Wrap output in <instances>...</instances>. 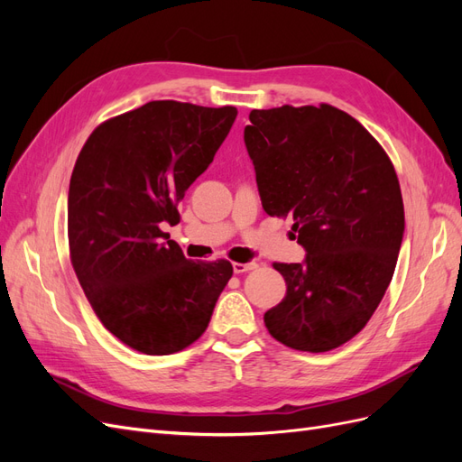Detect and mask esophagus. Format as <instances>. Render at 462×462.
I'll return each mask as SVG.
<instances>
[{
  "label": "esophagus",
  "mask_w": 462,
  "mask_h": 462,
  "mask_svg": "<svg viewBox=\"0 0 462 462\" xmlns=\"http://www.w3.org/2000/svg\"><path fill=\"white\" fill-rule=\"evenodd\" d=\"M254 268H256V262H246V263L235 262L233 263V272L235 273H245V272H250V270H254Z\"/></svg>",
  "instance_id": "1"
}]
</instances>
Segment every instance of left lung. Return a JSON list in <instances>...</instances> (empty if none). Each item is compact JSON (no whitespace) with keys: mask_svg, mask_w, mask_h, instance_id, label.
Masks as SVG:
<instances>
[{"mask_svg":"<svg viewBox=\"0 0 462 462\" xmlns=\"http://www.w3.org/2000/svg\"><path fill=\"white\" fill-rule=\"evenodd\" d=\"M245 144L265 214L292 216L302 263H273L285 299L263 314L272 337L326 353L368 324L404 233L395 167L345 111L321 104L250 111Z\"/></svg>","mask_w":462,"mask_h":462,"instance_id":"obj_1","label":"left lung"}]
</instances>
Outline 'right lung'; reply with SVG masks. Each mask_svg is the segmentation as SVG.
<instances>
[{
  "instance_id": "add662e5",
  "label": "right lung",
  "mask_w": 462,
  "mask_h": 462,
  "mask_svg": "<svg viewBox=\"0 0 462 462\" xmlns=\"http://www.w3.org/2000/svg\"><path fill=\"white\" fill-rule=\"evenodd\" d=\"M236 107L156 100L96 127L69 185L67 231L79 283L104 328L144 355H173L206 331L233 275L192 262L165 223L229 134Z\"/></svg>"
}]
</instances>
